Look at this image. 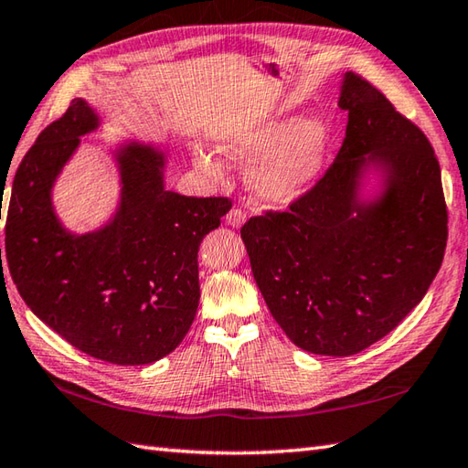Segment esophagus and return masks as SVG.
Segmentation results:
<instances>
[{
  "instance_id": "1",
  "label": "esophagus",
  "mask_w": 468,
  "mask_h": 468,
  "mask_svg": "<svg viewBox=\"0 0 468 468\" xmlns=\"http://www.w3.org/2000/svg\"><path fill=\"white\" fill-rule=\"evenodd\" d=\"M226 222L232 228H240L246 222V212L242 210V207H232V210L226 216Z\"/></svg>"
}]
</instances>
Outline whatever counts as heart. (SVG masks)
<instances>
[{
    "label": "heart",
    "mask_w": 468,
    "mask_h": 468,
    "mask_svg": "<svg viewBox=\"0 0 468 468\" xmlns=\"http://www.w3.org/2000/svg\"><path fill=\"white\" fill-rule=\"evenodd\" d=\"M330 126L318 116L300 120L280 116L248 122L226 132L218 142L228 162L250 165L248 184L256 198L286 206L313 188L324 168L330 148ZM194 168L210 180L224 176V162L210 150H194Z\"/></svg>",
    "instance_id": "1"
}]
</instances>
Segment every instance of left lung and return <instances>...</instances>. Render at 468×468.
<instances>
[{"label": "left lung", "mask_w": 468, "mask_h": 468, "mask_svg": "<svg viewBox=\"0 0 468 468\" xmlns=\"http://www.w3.org/2000/svg\"><path fill=\"white\" fill-rule=\"evenodd\" d=\"M346 136L324 176L286 212L240 236L270 314L298 348L350 356L400 324L437 276L449 236L441 165L429 138L365 78L346 74ZM368 165L383 192L362 203Z\"/></svg>", "instance_id": "obj_1"}]
</instances>
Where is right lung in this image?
<instances>
[{
  "mask_svg": "<svg viewBox=\"0 0 468 468\" xmlns=\"http://www.w3.org/2000/svg\"><path fill=\"white\" fill-rule=\"evenodd\" d=\"M98 126V113L76 98L24 155L5 222L7 266L31 313L71 346L112 365H150L190 330L198 248L232 202L165 190L164 152L130 142L116 152V214L96 232H68L51 188L80 138Z\"/></svg>",
  "mask_w": 468,
  "mask_h": 468,
  "instance_id": "add662e5",
  "label": "right lung"
}]
</instances>
